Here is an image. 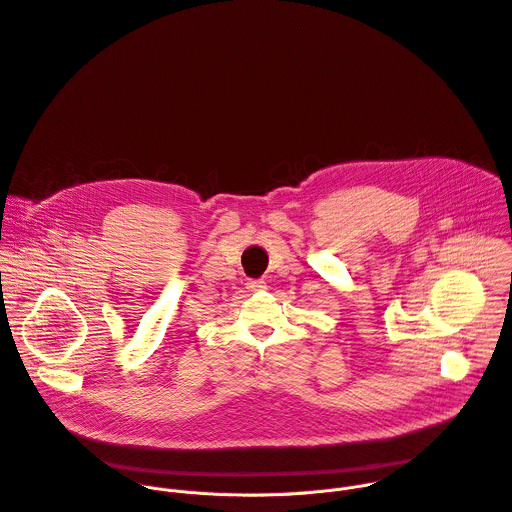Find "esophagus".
I'll return each instance as SVG.
<instances>
[{
  "mask_svg": "<svg viewBox=\"0 0 512 512\" xmlns=\"http://www.w3.org/2000/svg\"><path fill=\"white\" fill-rule=\"evenodd\" d=\"M267 285H265V281H261V279H249L247 281V289L249 291H261V289H265Z\"/></svg>",
  "mask_w": 512,
  "mask_h": 512,
  "instance_id": "esophagus-1",
  "label": "esophagus"
}]
</instances>
